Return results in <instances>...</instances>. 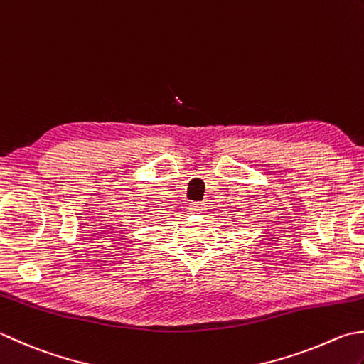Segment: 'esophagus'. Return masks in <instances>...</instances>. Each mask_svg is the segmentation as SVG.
Masks as SVG:
<instances>
[{
    "mask_svg": "<svg viewBox=\"0 0 364 364\" xmlns=\"http://www.w3.org/2000/svg\"><path fill=\"white\" fill-rule=\"evenodd\" d=\"M191 211L192 213H202L203 211V205L202 203H197V202L191 203Z\"/></svg>",
    "mask_w": 364,
    "mask_h": 364,
    "instance_id": "1",
    "label": "esophagus"
}]
</instances>
